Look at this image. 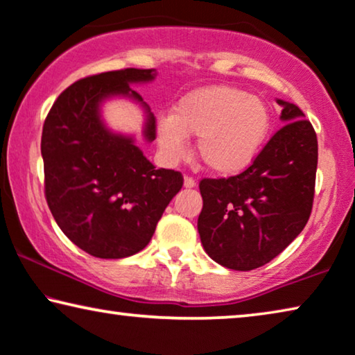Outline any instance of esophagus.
Listing matches in <instances>:
<instances>
[{
	"label": "esophagus",
	"mask_w": 355,
	"mask_h": 355,
	"mask_svg": "<svg viewBox=\"0 0 355 355\" xmlns=\"http://www.w3.org/2000/svg\"><path fill=\"white\" fill-rule=\"evenodd\" d=\"M183 187L188 188V189L194 188V187H196V180L191 178V177H184V180H183Z\"/></svg>",
	"instance_id": "34e87169"
}]
</instances>
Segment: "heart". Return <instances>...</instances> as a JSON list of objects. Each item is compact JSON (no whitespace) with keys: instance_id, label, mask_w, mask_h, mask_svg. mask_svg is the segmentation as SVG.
I'll return each mask as SVG.
<instances>
[{"instance_id":"heart-1","label":"heart","mask_w":355,"mask_h":355,"mask_svg":"<svg viewBox=\"0 0 355 355\" xmlns=\"http://www.w3.org/2000/svg\"><path fill=\"white\" fill-rule=\"evenodd\" d=\"M271 129L264 100L231 86H205L175 103L172 116L156 123L164 155L178 159L187 153V135L198 137V155L210 172L231 177L252 166Z\"/></svg>"}]
</instances>
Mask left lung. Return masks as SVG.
I'll use <instances>...</instances> for the list:
<instances>
[{
  "mask_svg": "<svg viewBox=\"0 0 355 355\" xmlns=\"http://www.w3.org/2000/svg\"><path fill=\"white\" fill-rule=\"evenodd\" d=\"M285 124L250 167L199 183L200 242L211 260L252 271L276 258L308 223L314 200L317 137L296 105L277 98Z\"/></svg>",
  "mask_w": 355,
  "mask_h": 355,
  "instance_id": "obj_1",
  "label": "left lung"
}]
</instances>
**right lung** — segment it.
<instances>
[{"instance_id":"add662e5","label":"right lung","mask_w":355,"mask_h":355,"mask_svg":"<svg viewBox=\"0 0 355 355\" xmlns=\"http://www.w3.org/2000/svg\"><path fill=\"white\" fill-rule=\"evenodd\" d=\"M155 78V68H125L79 79L59 95L44 121L47 205L63 234L92 257L118 260L144 250L183 187L182 173L156 168L134 135L111 130L102 116L108 100H132L144 110V140L151 144L156 118L132 84Z\"/></svg>"}]
</instances>
